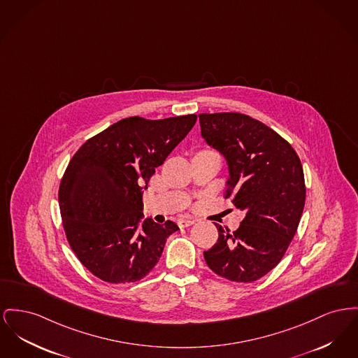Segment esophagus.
<instances>
[{
  "instance_id": "1",
  "label": "esophagus",
  "mask_w": 358,
  "mask_h": 358,
  "mask_svg": "<svg viewBox=\"0 0 358 358\" xmlns=\"http://www.w3.org/2000/svg\"><path fill=\"white\" fill-rule=\"evenodd\" d=\"M196 220L194 219H190V217H182L178 220V226L180 227H189L192 224H194Z\"/></svg>"
}]
</instances>
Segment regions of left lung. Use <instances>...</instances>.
<instances>
[{
	"instance_id": "left-lung-1",
	"label": "left lung",
	"mask_w": 358,
	"mask_h": 358,
	"mask_svg": "<svg viewBox=\"0 0 358 358\" xmlns=\"http://www.w3.org/2000/svg\"><path fill=\"white\" fill-rule=\"evenodd\" d=\"M201 136L224 155V199L245 212L238 230L216 224L217 242L204 252L210 271L252 282L281 261L297 230L306 184L299 155L275 131L238 112L200 113Z\"/></svg>"
}]
</instances>
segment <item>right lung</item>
<instances>
[{"label": "right lung", "instance_id": "add662e5", "mask_svg": "<svg viewBox=\"0 0 358 358\" xmlns=\"http://www.w3.org/2000/svg\"><path fill=\"white\" fill-rule=\"evenodd\" d=\"M197 120L123 119L87 139L59 185V208L71 250L85 268L110 284L148 275L164 252L173 222H143V190Z\"/></svg>", "mask_w": 358, "mask_h": 358}]
</instances>
